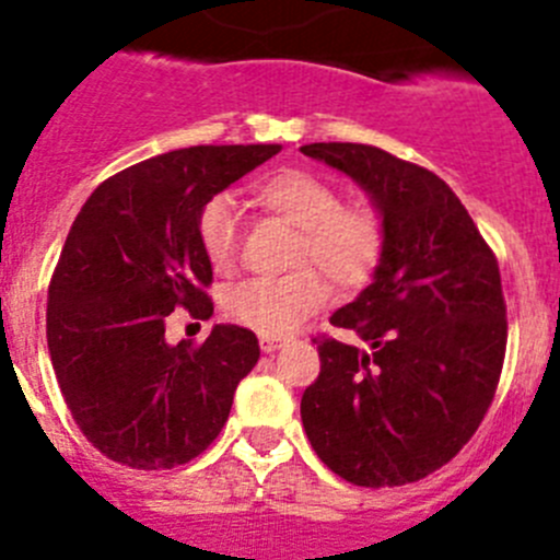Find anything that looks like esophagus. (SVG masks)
Wrapping results in <instances>:
<instances>
[{
    "instance_id": "1",
    "label": "esophagus",
    "mask_w": 560,
    "mask_h": 560,
    "mask_svg": "<svg viewBox=\"0 0 560 560\" xmlns=\"http://www.w3.org/2000/svg\"><path fill=\"white\" fill-rule=\"evenodd\" d=\"M281 345H284V339H281V337H262V339H259V348H262L265 353L279 351Z\"/></svg>"
}]
</instances>
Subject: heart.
<instances>
[{
    "instance_id": "b5f03b06",
    "label": "heart",
    "mask_w": 560,
    "mask_h": 560,
    "mask_svg": "<svg viewBox=\"0 0 560 560\" xmlns=\"http://www.w3.org/2000/svg\"><path fill=\"white\" fill-rule=\"evenodd\" d=\"M256 201L298 226L295 262L315 261L339 287H359L384 254V223L362 203H339V192L310 171L284 168L254 187ZM198 240L215 273H232L240 259V218L229 196L209 198L198 215ZM317 267V268H318ZM316 268V269H317ZM301 266L276 279H248L223 292V315L265 337H281L328 301L320 271Z\"/></svg>"
}]
</instances>
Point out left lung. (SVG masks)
<instances>
[{"label":"left lung","instance_id":"1","mask_svg":"<svg viewBox=\"0 0 560 560\" xmlns=\"http://www.w3.org/2000/svg\"><path fill=\"white\" fill-rule=\"evenodd\" d=\"M301 151L364 187L384 223L373 281L331 315L373 351L315 339L320 375L301 398L304 431L348 483H415L467 445L498 392L509 339L498 256L428 168L364 143Z\"/></svg>","mask_w":560,"mask_h":560}]
</instances>
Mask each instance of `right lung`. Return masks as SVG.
I'll return each mask as SVG.
<instances>
[{"instance_id":"right-lung-1","label":"right lung","mask_w":560,"mask_h":560,"mask_svg":"<svg viewBox=\"0 0 560 560\" xmlns=\"http://www.w3.org/2000/svg\"><path fill=\"white\" fill-rule=\"evenodd\" d=\"M281 145H190L129 165L91 192L49 281L46 342L88 442L132 469H171L212 445L259 359L256 334L215 326L165 342V320L212 317L198 215Z\"/></svg>"}]
</instances>
